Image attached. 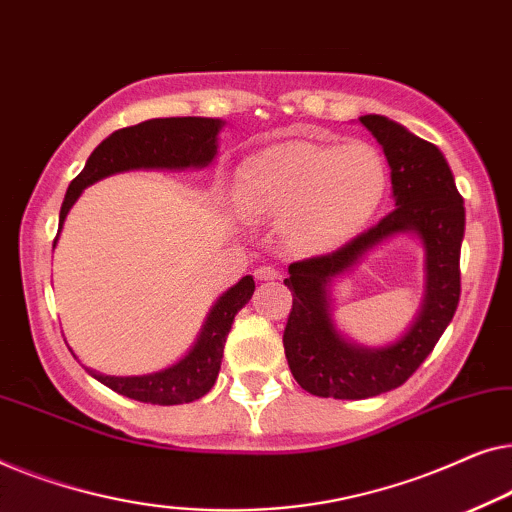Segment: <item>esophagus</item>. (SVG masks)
<instances>
[{"mask_svg": "<svg viewBox=\"0 0 512 512\" xmlns=\"http://www.w3.org/2000/svg\"><path fill=\"white\" fill-rule=\"evenodd\" d=\"M255 278L257 280H278L280 273H278V269H273V266H257Z\"/></svg>", "mask_w": 512, "mask_h": 512, "instance_id": "1", "label": "esophagus"}]
</instances>
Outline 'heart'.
I'll return each mask as SVG.
<instances>
[{"label":"heart","instance_id":"b5f03b06","mask_svg":"<svg viewBox=\"0 0 512 512\" xmlns=\"http://www.w3.org/2000/svg\"><path fill=\"white\" fill-rule=\"evenodd\" d=\"M390 174L376 146L287 141L250 155L236 171L241 211L280 220L294 253H329L355 239L383 204Z\"/></svg>","mask_w":512,"mask_h":512}]
</instances>
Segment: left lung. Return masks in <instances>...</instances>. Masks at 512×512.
Returning <instances> with one entry per match:
<instances>
[{"label":"left lung","instance_id":"8db88e82","mask_svg":"<svg viewBox=\"0 0 512 512\" xmlns=\"http://www.w3.org/2000/svg\"><path fill=\"white\" fill-rule=\"evenodd\" d=\"M387 157L394 208L336 253L290 264L285 285L292 311L283 334L285 357L297 383L315 397L369 399L413 376L459 304V255L466 211L455 176L434 143L420 139L385 115H362ZM410 233L425 253L421 311L397 342L369 349L350 342L333 320V285L392 235Z\"/></svg>","mask_w":512,"mask_h":512}]
</instances>
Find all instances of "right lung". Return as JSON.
<instances>
[{
    "label": "right lung",
    "mask_w": 512,
    "mask_h": 512,
    "mask_svg": "<svg viewBox=\"0 0 512 512\" xmlns=\"http://www.w3.org/2000/svg\"><path fill=\"white\" fill-rule=\"evenodd\" d=\"M225 122L220 118H153L113 132L92 150L81 174L69 183L60 208V239L64 220L85 187L106 176L134 169H204L218 155V136ZM255 292L253 276H243L239 283L222 292L208 311L197 341L176 364L146 376H104L85 371L113 392L143 403L176 406L204 397L218 380L222 350L232 329L236 313L248 304ZM76 357V355H74Z\"/></svg>",
    "instance_id": "1"
}]
</instances>
